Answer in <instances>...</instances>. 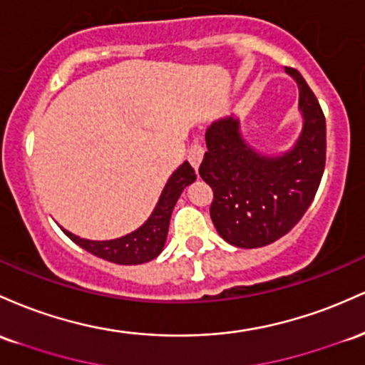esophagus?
<instances>
[{
    "mask_svg": "<svg viewBox=\"0 0 365 365\" xmlns=\"http://www.w3.org/2000/svg\"><path fill=\"white\" fill-rule=\"evenodd\" d=\"M203 153L205 150L200 143H193V145L190 146V150H187V160H190V163L195 167V169H198L200 162H202L203 158Z\"/></svg>",
    "mask_w": 365,
    "mask_h": 365,
    "instance_id": "obj_1",
    "label": "esophagus"
}]
</instances>
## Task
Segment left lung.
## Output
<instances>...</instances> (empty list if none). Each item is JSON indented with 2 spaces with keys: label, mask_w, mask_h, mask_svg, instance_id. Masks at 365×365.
<instances>
[{
  "label": "left lung",
  "mask_w": 365,
  "mask_h": 365,
  "mask_svg": "<svg viewBox=\"0 0 365 365\" xmlns=\"http://www.w3.org/2000/svg\"><path fill=\"white\" fill-rule=\"evenodd\" d=\"M286 72L300 89L304 129L281 157L257 153L240 134L237 118L217 120L205 133L200 175L214 191L212 222L227 243L260 248L297 226L312 203L326 165V118L302 73Z\"/></svg>",
  "instance_id": "1"
}]
</instances>
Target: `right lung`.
<instances>
[{
  "mask_svg": "<svg viewBox=\"0 0 365 365\" xmlns=\"http://www.w3.org/2000/svg\"><path fill=\"white\" fill-rule=\"evenodd\" d=\"M196 179L195 169L187 162H184L163 187L160 198H158L157 207L151 212L150 219L143 224L141 227L130 232L128 236L117 237L110 241H91L79 237L72 232L65 231L76 245L84 248L86 252L100 257V259L113 262L118 265H138L145 262L153 260L155 257L160 255L167 240V231H169V222L174 205L181 196L182 190Z\"/></svg>",
  "mask_w": 365,
  "mask_h": 365,
  "instance_id": "1",
  "label": "right lung"
}]
</instances>
